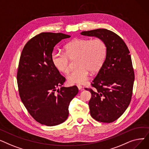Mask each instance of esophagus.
<instances>
[{"mask_svg":"<svg viewBox=\"0 0 149 149\" xmlns=\"http://www.w3.org/2000/svg\"><path fill=\"white\" fill-rule=\"evenodd\" d=\"M77 86L78 89H79V90H82L83 89V87L81 86L80 84H77Z\"/></svg>","mask_w":149,"mask_h":149,"instance_id":"obj_1","label":"esophagus"}]
</instances>
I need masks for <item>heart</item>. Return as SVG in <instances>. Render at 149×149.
Here are the masks:
<instances>
[{"label": "heart", "mask_w": 149, "mask_h": 149, "mask_svg": "<svg viewBox=\"0 0 149 149\" xmlns=\"http://www.w3.org/2000/svg\"><path fill=\"white\" fill-rule=\"evenodd\" d=\"M106 56V46L100 38H76L65 46V53L53 52L51 60L53 65L63 74L69 71V58L77 57V68L68 76L70 84H83L88 79L90 71L95 73L100 70Z\"/></svg>", "instance_id": "obj_1"}]
</instances>
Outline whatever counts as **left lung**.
Returning a JSON list of instances; mask_svg holds the SVG:
<instances>
[{
    "mask_svg": "<svg viewBox=\"0 0 149 149\" xmlns=\"http://www.w3.org/2000/svg\"><path fill=\"white\" fill-rule=\"evenodd\" d=\"M102 40L106 56L92 86L86 89L92 94L89 102L90 113L95 120L112 123L128 107L132 95L135 75L129 50L123 39L111 31L97 29L80 33Z\"/></svg>",
    "mask_w": 149,
    "mask_h": 149,
    "instance_id": "1",
    "label": "left lung"
}]
</instances>
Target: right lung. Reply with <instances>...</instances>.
I'll return each mask as SVG.
<instances>
[{"label": "right lung", "mask_w": 149, "mask_h": 149, "mask_svg": "<svg viewBox=\"0 0 149 149\" xmlns=\"http://www.w3.org/2000/svg\"><path fill=\"white\" fill-rule=\"evenodd\" d=\"M70 36L63 33H42L29 40L23 48L17 75L21 100L39 123L54 126L63 123L68 107L79 92L76 86H61L65 78L53 65L54 47ZM61 87V89L57 88Z\"/></svg>", "instance_id": "right-lung-1"}]
</instances>
